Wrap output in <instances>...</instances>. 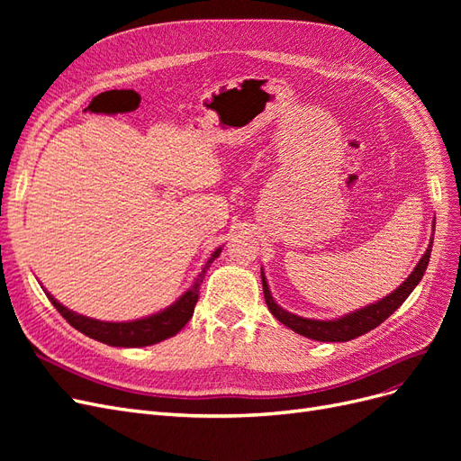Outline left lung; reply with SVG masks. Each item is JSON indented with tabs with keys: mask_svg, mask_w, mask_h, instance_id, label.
I'll use <instances>...</instances> for the list:
<instances>
[{
	"mask_svg": "<svg viewBox=\"0 0 461 461\" xmlns=\"http://www.w3.org/2000/svg\"><path fill=\"white\" fill-rule=\"evenodd\" d=\"M435 227V225H432ZM430 248H432V239L430 244L427 248V252L423 254V258L417 263V267L413 269V273L406 278V283L400 285V288H396L393 294L383 298L381 302L371 303L367 308L354 312L350 315H346L342 319L337 321H315V319H303L298 315H292L288 312H285L283 308H278L275 303L267 281L261 275V283H263V296L265 302H267L269 312L281 321L283 325H286L288 329H292L294 332L302 334V337H308L312 340H319V342H346L352 340L356 337H361V334L369 332L371 329L379 327L384 319H388L393 315L400 305L406 302V298L411 294V290L417 286V283L421 281V276L429 265V258H430Z\"/></svg>",
	"mask_w": 461,
	"mask_h": 461,
	"instance_id": "1",
	"label": "left lung"
}]
</instances>
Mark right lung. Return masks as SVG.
Returning a JSON list of instances; mask_svg holds the SVG:
<instances>
[{
	"instance_id": "right-lung-1",
	"label": "right lung",
	"mask_w": 461,
	"mask_h": 461,
	"mask_svg": "<svg viewBox=\"0 0 461 461\" xmlns=\"http://www.w3.org/2000/svg\"><path fill=\"white\" fill-rule=\"evenodd\" d=\"M219 254H221V248L215 249L213 256L209 258V261L203 265V269L198 275L194 286L186 292V294H183V298H180L176 303H173L171 308H167L158 315L131 321V323H104V321L68 312L65 305H61L53 296H50L48 292L46 296L55 305V310L67 319L68 325L97 342H104L109 346H121V348L158 344L165 339L175 337V334L188 323L194 313V308H196V302L200 298V285L203 283L205 271L209 269V265L213 263V259L219 258Z\"/></svg>"
}]
</instances>
